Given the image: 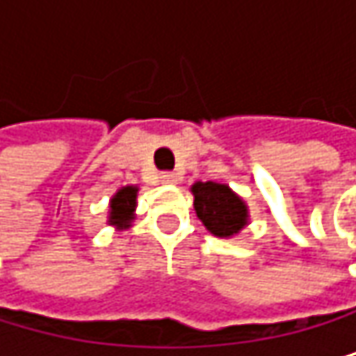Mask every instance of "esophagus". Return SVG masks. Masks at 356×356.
Segmentation results:
<instances>
[{"instance_id":"34e87169","label":"esophagus","mask_w":356,"mask_h":356,"mask_svg":"<svg viewBox=\"0 0 356 356\" xmlns=\"http://www.w3.org/2000/svg\"><path fill=\"white\" fill-rule=\"evenodd\" d=\"M160 179H162V184H179V177L175 172H162Z\"/></svg>"}]
</instances>
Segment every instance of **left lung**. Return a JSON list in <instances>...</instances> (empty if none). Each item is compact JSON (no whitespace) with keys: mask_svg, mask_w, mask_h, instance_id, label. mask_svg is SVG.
<instances>
[{"mask_svg":"<svg viewBox=\"0 0 356 356\" xmlns=\"http://www.w3.org/2000/svg\"><path fill=\"white\" fill-rule=\"evenodd\" d=\"M194 209L211 235L228 239L248 224V204L228 186L216 181H196L192 186Z\"/></svg>","mask_w":356,"mask_h":356,"instance_id":"left-lung-1","label":"left lung"}]
</instances>
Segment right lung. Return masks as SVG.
Segmentation results:
<instances>
[{"instance_id": "right-lung-1", "label": "right lung", "mask_w": 356, "mask_h": 356, "mask_svg": "<svg viewBox=\"0 0 356 356\" xmlns=\"http://www.w3.org/2000/svg\"><path fill=\"white\" fill-rule=\"evenodd\" d=\"M136 194H138V188L126 186L111 198L108 224L117 226L119 230L130 226V222L134 220V209H136Z\"/></svg>"}]
</instances>
